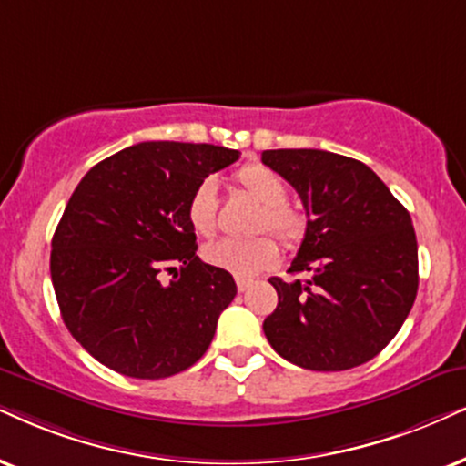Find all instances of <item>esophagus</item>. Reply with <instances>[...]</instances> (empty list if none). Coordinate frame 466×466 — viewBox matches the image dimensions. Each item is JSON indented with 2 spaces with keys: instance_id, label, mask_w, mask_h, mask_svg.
<instances>
[{
  "instance_id": "34e87169",
  "label": "esophagus",
  "mask_w": 466,
  "mask_h": 466,
  "mask_svg": "<svg viewBox=\"0 0 466 466\" xmlns=\"http://www.w3.org/2000/svg\"><path fill=\"white\" fill-rule=\"evenodd\" d=\"M253 284V279H245V277H237V288L238 292H245L247 288H249Z\"/></svg>"
}]
</instances>
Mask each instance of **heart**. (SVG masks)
<instances>
[{
    "label": "heart",
    "instance_id": "obj_1",
    "mask_svg": "<svg viewBox=\"0 0 466 466\" xmlns=\"http://www.w3.org/2000/svg\"><path fill=\"white\" fill-rule=\"evenodd\" d=\"M237 185L251 199L260 204V210L256 213L251 229L262 232L270 229L277 238L292 245L303 237V217L286 204L288 189L284 180L277 176L273 169L262 163H249L240 167L234 176ZM187 219L198 237L210 238L217 229V185L213 178H204L193 189L189 204H187ZM204 260L210 267L237 277H251L260 273L264 268H270L279 258V247L267 234L247 240L223 238L208 245L204 249Z\"/></svg>",
    "mask_w": 466,
    "mask_h": 466
}]
</instances>
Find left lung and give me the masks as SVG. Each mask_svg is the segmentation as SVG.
I'll return each mask as SVG.
<instances>
[{"label":"left lung","instance_id":"left-lung-1","mask_svg":"<svg viewBox=\"0 0 466 466\" xmlns=\"http://www.w3.org/2000/svg\"><path fill=\"white\" fill-rule=\"evenodd\" d=\"M262 163L301 198L308 228L288 273L270 277L277 308L264 335L299 368L339 372L396 338L417 297V238L409 210L357 158L327 150H264Z\"/></svg>","mask_w":466,"mask_h":466}]
</instances>
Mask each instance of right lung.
<instances>
[{"mask_svg":"<svg viewBox=\"0 0 466 466\" xmlns=\"http://www.w3.org/2000/svg\"><path fill=\"white\" fill-rule=\"evenodd\" d=\"M238 157L213 144L144 141L76 185L51 240V281L64 325L96 361L157 380L208 350L237 284L196 256L187 204Z\"/></svg>","mask_w":466,"mask_h":466,"instance_id":"add662e5","label":"right lung"}]
</instances>
